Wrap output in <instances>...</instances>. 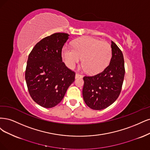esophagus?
<instances>
[{
  "mask_svg": "<svg viewBox=\"0 0 150 150\" xmlns=\"http://www.w3.org/2000/svg\"><path fill=\"white\" fill-rule=\"evenodd\" d=\"M83 77V75L79 74V73H76L75 74V79H78V78H82Z\"/></svg>",
  "mask_w": 150,
  "mask_h": 150,
  "instance_id": "1",
  "label": "esophagus"
}]
</instances>
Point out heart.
Here are the masks:
<instances>
[{"label": "heart", "instance_id": "1", "mask_svg": "<svg viewBox=\"0 0 150 150\" xmlns=\"http://www.w3.org/2000/svg\"><path fill=\"white\" fill-rule=\"evenodd\" d=\"M112 47L107 42L90 37H81L73 43V49L64 47L62 57L66 65L73 69L82 59V65L89 74L102 71L112 57Z\"/></svg>", "mask_w": 150, "mask_h": 150}]
</instances>
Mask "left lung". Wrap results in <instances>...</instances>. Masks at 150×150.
<instances>
[{
    "instance_id": "obj_1",
    "label": "left lung",
    "mask_w": 150,
    "mask_h": 150,
    "mask_svg": "<svg viewBox=\"0 0 150 150\" xmlns=\"http://www.w3.org/2000/svg\"><path fill=\"white\" fill-rule=\"evenodd\" d=\"M111 47L112 57L107 68L96 75L83 77V100L93 110L109 107L118 98L122 90L125 73L123 55L113 41Z\"/></svg>"
}]
</instances>
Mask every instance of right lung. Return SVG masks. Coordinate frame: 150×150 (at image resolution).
Wrapping results in <instances>:
<instances>
[{
    "instance_id": "add662e5",
    "label": "right lung",
    "mask_w": 150,
    "mask_h": 150,
    "mask_svg": "<svg viewBox=\"0 0 150 150\" xmlns=\"http://www.w3.org/2000/svg\"><path fill=\"white\" fill-rule=\"evenodd\" d=\"M69 35L55 33L38 42L28 57L25 81L33 100L49 108L59 104L75 80V72L62 62V50Z\"/></svg>"
}]
</instances>
